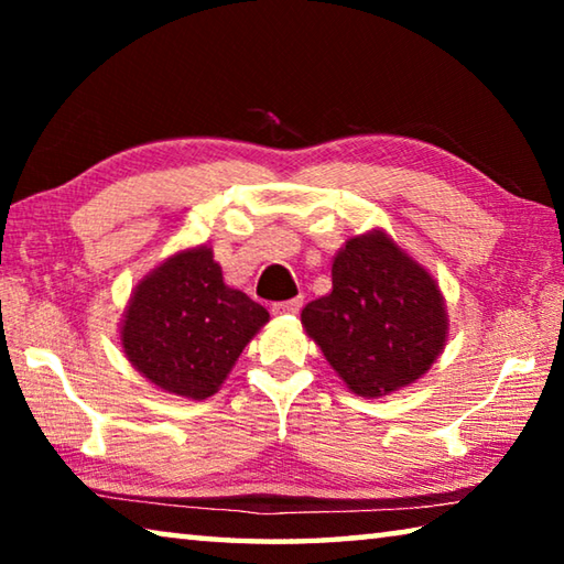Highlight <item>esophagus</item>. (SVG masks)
Returning <instances> with one entry per match:
<instances>
[{"mask_svg":"<svg viewBox=\"0 0 564 564\" xmlns=\"http://www.w3.org/2000/svg\"><path fill=\"white\" fill-rule=\"evenodd\" d=\"M301 299H291V301H279L271 305V311L275 313V316H285V313H299L301 311Z\"/></svg>","mask_w":564,"mask_h":564,"instance_id":"obj_1","label":"esophagus"}]
</instances>
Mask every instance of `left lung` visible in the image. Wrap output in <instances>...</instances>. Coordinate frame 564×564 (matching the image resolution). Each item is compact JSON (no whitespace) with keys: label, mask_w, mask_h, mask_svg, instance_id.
Wrapping results in <instances>:
<instances>
[{"label":"left lung","mask_w":564,"mask_h":564,"mask_svg":"<svg viewBox=\"0 0 564 564\" xmlns=\"http://www.w3.org/2000/svg\"><path fill=\"white\" fill-rule=\"evenodd\" d=\"M333 291L301 313L352 393L378 398L413 383L445 346L441 289L383 231L350 238L333 261Z\"/></svg>","instance_id":"1"}]
</instances>
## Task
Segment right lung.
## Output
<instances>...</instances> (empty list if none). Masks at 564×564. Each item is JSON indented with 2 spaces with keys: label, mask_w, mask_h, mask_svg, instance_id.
Here are the masks:
<instances>
[{
  "label": "right lung",
  "mask_w": 564,
  "mask_h": 564,
  "mask_svg": "<svg viewBox=\"0 0 564 564\" xmlns=\"http://www.w3.org/2000/svg\"><path fill=\"white\" fill-rule=\"evenodd\" d=\"M269 311L228 289L212 248L176 253L137 285L123 318V352L151 383L204 400L256 336Z\"/></svg>",
  "instance_id": "right-lung-1"
}]
</instances>
